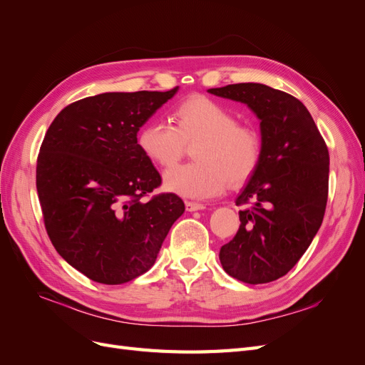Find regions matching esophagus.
I'll list each match as a JSON object with an SVG mask.
<instances>
[{"mask_svg":"<svg viewBox=\"0 0 365 365\" xmlns=\"http://www.w3.org/2000/svg\"><path fill=\"white\" fill-rule=\"evenodd\" d=\"M185 208L187 212H197V210H204L205 205L200 202H193V201H185Z\"/></svg>","mask_w":365,"mask_h":365,"instance_id":"esophagus-1","label":"esophagus"}]
</instances>
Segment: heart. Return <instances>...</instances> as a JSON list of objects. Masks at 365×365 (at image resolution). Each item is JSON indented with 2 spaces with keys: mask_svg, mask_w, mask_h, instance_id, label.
Returning <instances> with one entry per match:
<instances>
[{
  "mask_svg": "<svg viewBox=\"0 0 365 365\" xmlns=\"http://www.w3.org/2000/svg\"><path fill=\"white\" fill-rule=\"evenodd\" d=\"M173 126L149 121L138 130L137 145L150 163L168 169L193 145L196 161L164 175V185L185 197H210L227 185H240L256 173L263 157V137L252 123L237 121L225 105L205 96L184 98L172 111Z\"/></svg>",
  "mask_w": 365,
  "mask_h": 365,
  "instance_id": "obj_1",
  "label": "heart"
}]
</instances>
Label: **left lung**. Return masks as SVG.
Returning a JSON list of instances; mask_svg holds the SVG:
<instances>
[{
	"instance_id": "left-lung-1",
	"label": "left lung",
	"mask_w": 365,
	"mask_h": 365,
	"mask_svg": "<svg viewBox=\"0 0 365 365\" xmlns=\"http://www.w3.org/2000/svg\"><path fill=\"white\" fill-rule=\"evenodd\" d=\"M247 103L260 118L263 157L237 197L240 225L219 252L222 268L244 283L288 274L322 227L329 193V150L312 115L294 96L262 83L208 90Z\"/></svg>"
}]
</instances>
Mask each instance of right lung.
Returning <instances> with one entry per match:
<instances>
[{
  "mask_svg": "<svg viewBox=\"0 0 365 365\" xmlns=\"http://www.w3.org/2000/svg\"><path fill=\"white\" fill-rule=\"evenodd\" d=\"M176 90L82 98L43 137L36 161L43 225L61 256L97 283H126L149 271L184 213L178 195L150 196L161 175L137 145L140 128Z\"/></svg>",
  "mask_w": 365,
  "mask_h": 365,
  "instance_id": "right-lung-1",
  "label": "right lung"
}]
</instances>
